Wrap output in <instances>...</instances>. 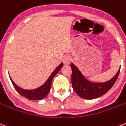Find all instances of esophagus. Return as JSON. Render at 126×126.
Masks as SVG:
<instances>
[{
  "instance_id": "esophagus-1",
  "label": "esophagus",
  "mask_w": 126,
  "mask_h": 126,
  "mask_svg": "<svg viewBox=\"0 0 126 126\" xmlns=\"http://www.w3.org/2000/svg\"><path fill=\"white\" fill-rule=\"evenodd\" d=\"M70 61H71V58L69 56H65L63 58V63L65 65H69L70 63Z\"/></svg>"
}]
</instances>
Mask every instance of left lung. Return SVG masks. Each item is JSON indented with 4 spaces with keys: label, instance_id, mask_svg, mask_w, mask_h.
I'll use <instances>...</instances> for the list:
<instances>
[{
    "label": "left lung",
    "instance_id": "left-lung-1",
    "mask_svg": "<svg viewBox=\"0 0 126 126\" xmlns=\"http://www.w3.org/2000/svg\"><path fill=\"white\" fill-rule=\"evenodd\" d=\"M72 69L71 84L74 91L82 98L91 100L100 97L108 92L116 82L119 76L120 67L117 74L111 79L105 82H92L87 79L79 69L71 63Z\"/></svg>",
    "mask_w": 126,
    "mask_h": 126
}]
</instances>
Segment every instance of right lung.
<instances>
[{
    "mask_svg": "<svg viewBox=\"0 0 126 126\" xmlns=\"http://www.w3.org/2000/svg\"><path fill=\"white\" fill-rule=\"evenodd\" d=\"M63 65V63H61L58 66L57 68L55 69L54 71H52V73L50 74L49 78L47 79L46 82H44V84L40 86V87L36 88L35 89H32V90H26V89H23L19 86H18L17 85H16L15 82L13 81L11 78L10 77L11 81L12 82L13 86L15 87L16 90L18 93H19L21 96H23L24 97L28 98L29 100H42L47 96L48 94L49 93L50 90V87H51V84H52V81L53 78L56 76L59 71H60V69L62 68Z\"/></svg>",
    "mask_w": 126,
    "mask_h": 126,
    "instance_id": "right-lung-1",
    "label": "right lung"
}]
</instances>
